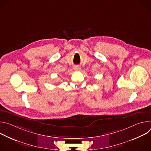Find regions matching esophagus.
Returning <instances> with one entry per match:
<instances>
[{"instance_id": "obj_1", "label": "esophagus", "mask_w": 151, "mask_h": 151, "mask_svg": "<svg viewBox=\"0 0 151 151\" xmlns=\"http://www.w3.org/2000/svg\"><path fill=\"white\" fill-rule=\"evenodd\" d=\"M74 69H75V70H76V71H80V70H81V68H79V67H78V66H75V67L74 68Z\"/></svg>"}]
</instances>
